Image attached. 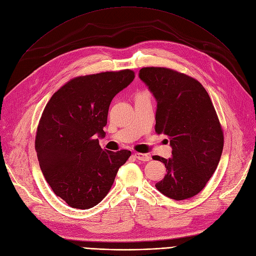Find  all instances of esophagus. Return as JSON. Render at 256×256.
Instances as JSON below:
<instances>
[{
  "label": "esophagus",
  "mask_w": 256,
  "mask_h": 256,
  "mask_svg": "<svg viewBox=\"0 0 256 256\" xmlns=\"http://www.w3.org/2000/svg\"><path fill=\"white\" fill-rule=\"evenodd\" d=\"M135 157L140 160V161H143V162H146L150 160V156L148 154H142V152H135Z\"/></svg>",
  "instance_id": "34e87169"
}]
</instances>
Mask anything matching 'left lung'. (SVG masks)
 I'll return each mask as SVG.
<instances>
[{"mask_svg":"<svg viewBox=\"0 0 256 256\" xmlns=\"http://www.w3.org/2000/svg\"><path fill=\"white\" fill-rule=\"evenodd\" d=\"M157 100L154 130L168 137L172 157L154 156L166 174L156 184L164 196L181 201L201 192L216 172L224 148V132L205 88L194 77L164 66L139 72Z\"/></svg>","mask_w":256,"mask_h":256,"instance_id":"obj_1","label":"left lung"}]
</instances>
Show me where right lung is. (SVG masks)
Segmentation results:
<instances>
[{"mask_svg":"<svg viewBox=\"0 0 256 256\" xmlns=\"http://www.w3.org/2000/svg\"><path fill=\"white\" fill-rule=\"evenodd\" d=\"M135 78L130 69L77 76L55 92L42 110L36 150L53 192L72 208L97 205L112 187L128 150H102L108 108Z\"/></svg>","mask_w":256,"mask_h":256,"instance_id":"right-lung-1","label":"right lung"}]
</instances>
